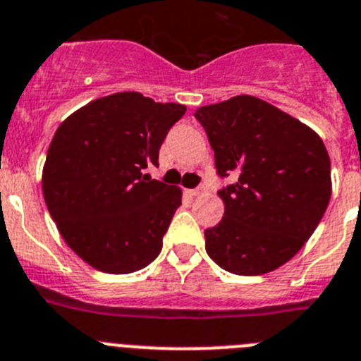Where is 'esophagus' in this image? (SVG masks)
Wrapping results in <instances>:
<instances>
[{
	"label": "esophagus",
	"mask_w": 361,
	"mask_h": 361,
	"mask_svg": "<svg viewBox=\"0 0 361 361\" xmlns=\"http://www.w3.org/2000/svg\"><path fill=\"white\" fill-rule=\"evenodd\" d=\"M202 192H203L202 187H200V189H190V190H187V194H189V196H192V198H194V196H200V194H202Z\"/></svg>",
	"instance_id": "esophagus-1"
}]
</instances>
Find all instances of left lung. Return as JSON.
I'll use <instances>...</instances> for the list:
<instances>
[{
	"label": "left lung",
	"instance_id": "1",
	"mask_svg": "<svg viewBox=\"0 0 361 361\" xmlns=\"http://www.w3.org/2000/svg\"><path fill=\"white\" fill-rule=\"evenodd\" d=\"M194 118L214 150L225 214L205 231L214 263L240 276L271 272L302 249L331 200V159L322 137L255 96L205 105Z\"/></svg>",
	"mask_w": 361,
	"mask_h": 361
}]
</instances>
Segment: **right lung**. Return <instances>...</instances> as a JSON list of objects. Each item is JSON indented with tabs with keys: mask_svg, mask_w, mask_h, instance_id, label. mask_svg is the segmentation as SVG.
Wrapping results in <instances>:
<instances>
[{
	"mask_svg": "<svg viewBox=\"0 0 361 361\" xmlns=\"http://www.w3.org/2000/svg\"><path fill=\"white\" fill-rule=\"evenodd\" d=\"M185 111L180 103L118 92L85 105L56 130L43 196L67 245L94 269L128 274L161 252L181 190L145 171L158 167L159 147Z\"/></svg>",
	"mask_w": 361,
	"mask_h": 361,
	"instance_id": "add662e5",
	"label": "right lung"
}]
</instances>
